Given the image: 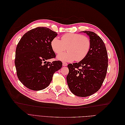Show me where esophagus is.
Listing matches in <instances>:
<instances>
[{
	"instance_id": "1",
	"label": "esophagus",
	"mask_w": 125,
	"mask_h": 125,
	"mask_svg": "<svg viewBox=\"0 0 125 125\" xmlns=\"http://www.w3.org/2000/svg\"><path fill=\"white\" fill-rule=\"evenodd\" d=\"M67 63L65 62H62V65L63 66H67Z\"/></svg>"
}]
</instances>
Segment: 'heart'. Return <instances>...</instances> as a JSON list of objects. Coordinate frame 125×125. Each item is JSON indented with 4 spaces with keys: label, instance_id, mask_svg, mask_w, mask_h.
<instances>
[{
    "label": "heart",
    "instance_id": "obj_1",
    "mask_svg": "<svg viewBox=\"0 0 125 125\" xmlns=\"http://www.w3.org/2000/svg\"><path fill=\"white\" fill-rule=\"evenodd\" d=\"M52 51L59 54L66 50L68 52L57 56L58 60L71 62L75 60L80 62L88 55L91 46V40L88 36L77 33H67L62 35L61 40L57 37L52 39L51 43Z\"/></svg>",
    "mask_w": 125,
    "mask_h": 125
}]
</instances>
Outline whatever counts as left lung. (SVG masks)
Instances as JSON below:
<instances>
[{"mask_svg":"<svg viewBox=\"0 0 125 125\" xmlns=\"http://www.w3.org/2000/svg\"><path fill=\"white\" fill-rule=\"evenodd\" d=\"M86 33L91 42L86 57L79 62L69 63L67 81L71 92L80 97L92 95L101 88L108 67V55L104 42L96 33Z\"/></svg>","mask_w":125,"mask_h":125,"instance_id":"8db88e82","label":"left lung"}]
</instances>
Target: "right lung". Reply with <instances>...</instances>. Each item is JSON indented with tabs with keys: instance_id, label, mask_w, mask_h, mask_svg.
<instances>
[{
	"instance_id": "right-lung-1",
	"label": "right lung",
	"mask_w": 125,
	"mask_h": 125,
	"mask_svg": "<svg viewBox=\"0 0 125 125\" xmlns=\"http://www.w3.org/2000/svg\"><path fill=\"white\" fill-rule=\"evenodd\" d=\"M57 35L49 28L37 27L24 34L19 42L14 60L17 74L28 89L40 91L47 88L54 73L62 67L59 60L47 62L56 57L51 43Z\"/></svg>"
}]
</instances>
